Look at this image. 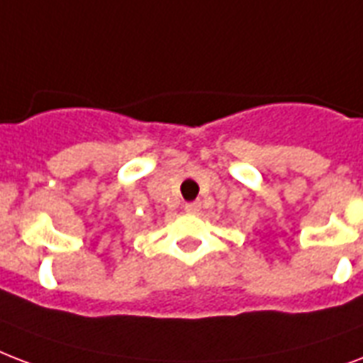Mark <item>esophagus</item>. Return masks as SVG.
<instances>
[{"instance_id": "obj_1", "label": "esophagus", "mask_w": 363, "mask_h": 363, "mask_svg": "<svg viewBox=\"0 0 363 363\" xmlns=\"http://www.w3.org/2000/svg\"><path fill=\"white\" fill-rule=\"evenodd\" d=\"M198 209H200V203H198V201H192V203H184V211L194 213V211H198Z\"/></svg>"}]
</instances>
